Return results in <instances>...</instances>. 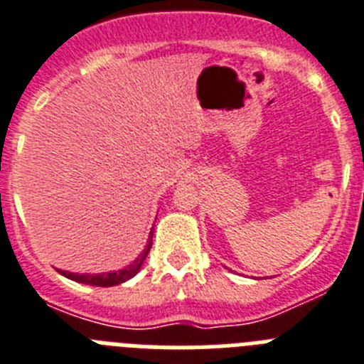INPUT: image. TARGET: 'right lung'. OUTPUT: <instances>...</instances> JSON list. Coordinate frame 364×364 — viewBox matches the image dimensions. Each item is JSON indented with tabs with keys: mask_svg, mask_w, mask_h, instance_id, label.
Instances as JSON below:
<instances>
[{
	"mask_svg": "<svg viewBox=\"0 0 364 364\" xmlns=\"http://www.w3.org/2000/svg\"><path fill=\"white\" fill-rule=\"evenodd\" d=\"M151 236H154V230H150V238H148L144 251L141 252V255H139V257L128 265V267H124V269L121 271H113V273H99V274H86V273L78 274V273H69V271H62V269L58 271L60 274H64V277L69 278V280H75V282H80V284H87V286H99V287L119 286V284L126 282V280H129V278L135 277V274L139 273L141 265L144 264L146 255L151 249Z\"/></svg>",
	"mask_w": 364,
	"mask_h": 364,
	"instance_id": "right-lung-1",
	"label": "right lung"
}]
</instances>
